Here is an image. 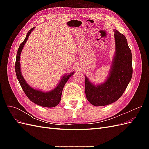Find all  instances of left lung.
<instances>
[{"mask_svg": "<svg viewBox=\"0 0 149 149\" xmlns=\"http://www.w3.org/2000/svg\"><path fill=\"white\" fill-rule=\"evenodd\" d=\"M116 53L107 80L95 86L85 76V93L95 106H104L118 101L127 87L132 76V53L125 36L114 29Z\"/></svg>", "mask_w": 149, "mask_h": 149, "instance_id": "8db88e82", "label": "left lung"}]
</instances>
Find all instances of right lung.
Wrapping results in <instances>:
<instances>
[{"label": "right lung", "mask_w": 149, "mask_h": 149, "mask_svg": "<svg viewBox=\"0 0 149 149\" xmlns=\"http://www.w3.org/2000/svg\"><path fill=\"white\" fill-rule=\"evenodd\" d=\"M34 29L35 27H33L28 31L25 40L20 45L19 49H18L15 61L16 76L22 89H23L26 96L28 97V98L31 101H32L33 102L35 103L36 104H38L40 106L46 107H53L57 106L60 102L62 91L65 86V84L67 82V81L69 79V78L74 73L73 72V73H70L69 74H66L64 75L61 79L59 83L57 85V86L54 89L52 90V91L48 92H43L39 91V90L35 89L33 88L30 87L27 84V83H26L21 73L20 66V55L25 43H26V40H28L30 34L33 30Z\"/></svg>", "instance_id": "right-lung-1"}]
</instances>
